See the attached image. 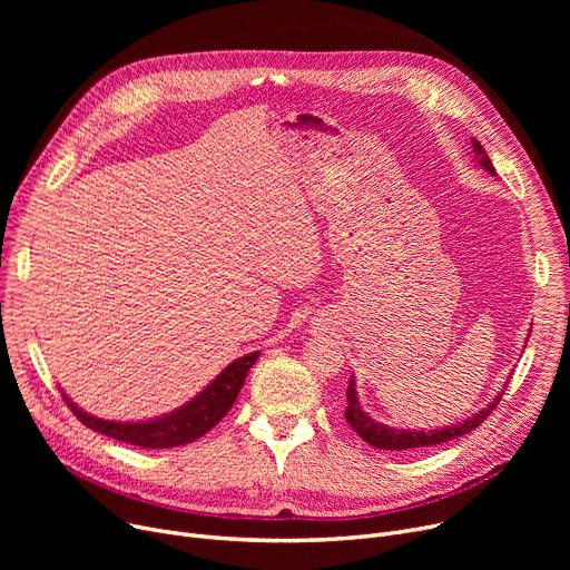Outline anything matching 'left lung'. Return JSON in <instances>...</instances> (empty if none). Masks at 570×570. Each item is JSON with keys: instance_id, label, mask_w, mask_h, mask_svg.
<instances>
[{"instance_id": "1", "label": "left lung", "mask_w": 570, "mask_h": 570, "mask_svg": "<svg viewBox=\"0 0 570 570\" xmlns=\"http://www.w3.org/2000/svg\"><path fill=\"white\" fill-rule=\"evenodd\" d=\"M473 153H475V159L478 164H481L488 173L494 175V166L490 161V157L485 155L483 145L473 140ZM531 333V331H529ZM501 395H497L494 402H490L483 411H478L473 417H466V421L458 423V425H448V428H441V430H395V428H387L383 423H376L374 417H370L361 402H357V391H355V379L351 376L348 381V387H346V411H344V417L346 423L353 428V432L361 436L365 443L374 445V448H381V451H417V448H428V445H439V443H445V441H453L458 436H464L469 434L471 430H475L478 425H481L485 417L492 413V409L499 404Z\"/></svg>"}]
</instances>
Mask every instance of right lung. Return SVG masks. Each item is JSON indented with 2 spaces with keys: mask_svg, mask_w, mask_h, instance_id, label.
Wrapping results in <instances>:
<instances>
[{
  "mask_svg": "<svg viewBox=\"0 0 570 570\" xmlns=\"http://www.w3.org/2000/svg\"><path fill=\"white\" fill-rule=\"evenodd\" d=\"M256 361H258V351L237 357V361H233L213 383L203 387L191 402L166 415L153 417V421H140V423L104 421V417L89 415L87 411L78 409L65 393L62 397L71 406V411L78 415V421L89 430L122 443L140 445V448H175V445L196 441L198 436H203L222 421V417L230 411L233 402L237 400L239 387H243Z\"/></svg>",
  "mask_w": 570,
  "mask_h": 570,
  "instance_id": "right-lung-1",
  "label": "right lung"
}]
</instances>
